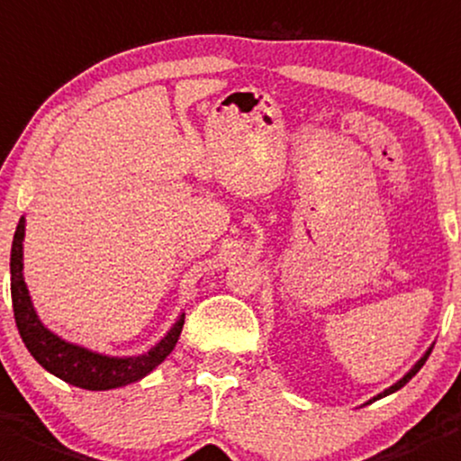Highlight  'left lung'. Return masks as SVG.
I'll use <instances>...</instances> for the list:
<instances>
[{"instance_id": "obj_1", "label": "left lung", "mask_w": 461, "mask_h": 461, "mask_svg": "<svg viewBox=\"0 0 461 461\" xmlns=\"http://www.w3.org/2000/svg\"><path fill=\"white\" fill-rule=\"evenodd\" d=\"M428 356H430V351H428V354H426V356H423V358H421V360H419V363H417V365H414V367H412V369H410V372H408V374H405V376H403V378H401V381H399V383H396V385H392V387H390V390H385V392H383V394H378V396H376V399H381V396H387V394H392V392L401 390V387H403V385H405V383H408V381H410V378H412V376H414V374H417V372H419V369H421V367H423V365H426ZM376 399H374V401H376Z\"/></svg>"}]
</instances>
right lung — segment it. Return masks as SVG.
<instances>
[{
	"label": "right lung",
	"instance_id": "add662e5",
	"mask_svg": "<svg viewBox=\"0 0 461 461\" xmlns=\"http://www.w3.org/2000/svg\"><path fill=\"white\" fill-rule=\"evenodd\" d=\"M22 239H24V218H20L17 222L11 248L13 312H15V324L22 342L47 372L62 378L69 385L83 387V390H114V387L144 378L171 354L182 333V326H185V315L177 320V324L168 330V335L158 347L137 358H107V356L92 354V351L65 342L49 329H44L31 306L29 290H26L24 276H22Z\"/></svg>",
	"mask_w": 461,
	"mask_h": 461
}]
</instances>
